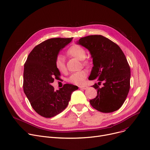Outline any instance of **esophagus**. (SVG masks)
<instances>
[{"instance_id":"esophagus-1","label":"esophagus","mask_w":150,"mask_h":150,"mask_svg":"<svg viewBox=\"0 0 150 150\" xmlns=\"http://www.w3.org/2000/svg\"><path fill=\"white\" fill-rule=\"evenodd\" d=\"M79 88H81V89H84V90H86L88 88V87L87 86H84V85H81V86H79Z\"/></svg>"}]
</instances>
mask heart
I'll return each instance as SVG.
<instances>
[{
  "instance_id": "b5f03b06",
  "label": "heart",
  "mask_w": 150,
  "mask_h": 150,
  "mask_svg": "<svg viewBox=\"0 0 150 150\" xmlns=\"http://www.w3.org/2000/svg\"><path fill=\"white\" fill-rule=\"evenodd\" d=\"M67 54L79 60H82V63L84 66H88L90 65L89 61L86 58L87 55L86 51L81 46L76 44L73 45L68 49ZM55 66L59 72L62 73H65L66 72V67L64 58L62 56H58L55 58ZM87 74L88 73L86 70H82L81 71L76 72L69 77V81L75 84H81L85 81Z\"/></svg>"
}]
</instances>
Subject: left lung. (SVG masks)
<instances>
[{"mask_svg":"<svg viewBox=\"0 0 150 150\" xmlns=\"http://www.w3.org/2000/svg\"><path fill=\"white\" fill-rule=\"evenodd\" d=\"M78 43L87 48L93 58V67L89 80L97 79V96L90 104L103 113L113 112L120 108L130 87V67L119 46L101 35L82 37ZM102 82L103 87H99Z\"/></svg>","mask_w":150,"mask_h":150,"instance_id":"left-lung-1","label":"left lung"}]
</instances>
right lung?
I'll use <instances>...</instances> for the list:
<instances>
[{"mask_svg": "<svg viewBox=\"0 0 150 150\" xmlns=\"http://www.w3.org/2000/svg\"><path fill=\"white\" fill-rule=\"evenodd\" d=\"M71 38H50L37 45L29 53L24 64L23 91L34 110L49 118L62 112L77 86L65 84L58 91L51 86L60 72L55 60L59 51L72 41Z\"/></svg>", "mask_w": 150, "mask_h": 150, "instance_id": "right-lung-1", "label": "right lung"}]
</instances>
